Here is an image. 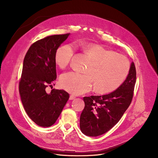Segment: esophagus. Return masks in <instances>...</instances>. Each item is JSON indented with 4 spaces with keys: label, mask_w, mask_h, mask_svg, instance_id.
I'll list each match as a JSON object with an SVG mask.
<instances>
[{
    "label": "esophagus",
    "mask_w": 158,
    "mask_h": 158,
    "mask_svg": "<svg viewBox=\"0 0 158 158\" xmlns=\"http://www.w3.org/2000/svg\"><path fill=\"white\" fill-rule=\"evenodd\" d=\"M75 98H76V96H74L73 95H70V100H73Z\"/></svg>",
    "instance_id": "34e87169"
}]
</instances>
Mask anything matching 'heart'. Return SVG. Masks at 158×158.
Returning <instances> with one entry per match:
<instances>
[{"label":"heart","mask_w":158,"mask_h":158,"mask_svg":"<svg viewBox=\"0 0 158 158\" xmlns=\"http://www.w3.org/2000/svg\"><path fill=\"white\" fill-rule=\"evenodd\" d=\"M83 53L91 60L85 70L86 73L69 72L60 77L61 86L67 92L80 95L92 88L98 94H106L119 88L127 79L131 65L127 57L112 50L92 43L79 45ZM74 46L66 44L57 48L55 61L61 69L70 64L75 54Z\"/></svg>","instance_id":"heart-1"}]
</instances>
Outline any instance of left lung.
Instances as JSON below:
<instances>
[{"mask_svg":"<svg viewBox=\"0 0 158 158\" xmlns=\"http://www.w3.org/2000/svg\"><path fill=\"white\" fill-rule=\"evenodd\" d=\"M136 72L133 62L121 86L109 94L85 97L80 117V129L88 136H98L110 131L120 120L133 97Z\"/></svg>","mask_w":158,"mask_h":158,"instance_id":"left-lung-1","label":"left lung"}]
</instances>
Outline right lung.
Segmentation results:
<instances>
[{"mask_svg":"<svg viewBox=\"0 0 158 158\" xmlns=\"http://www.w3.org/2000/svg\"><path fill=\"white\" fill-rule=\"evenodd\" d=\"M69 35H52L38 40L24 57L19 82L21 101L29 118L41 127L52 126L69 98L63 89H52L50 94L45 90L56 79V52Z\"/></svg>","mask_w":158,"mask_h":158,"instance_id":"right-lung-1","label":"right lung"}]
</instances>
